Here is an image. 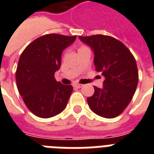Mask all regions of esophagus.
I'll use <instances>...</instances> for the list:
<instances>
[{
  "label": "esophagus",
  "instance_id": "34e87169",
  "mask_svg": "<svg viewBox=\"0 0 154 154\" xmlns=\"http://www.w3.org/2000/svg\"><path fill=\"white\" fill-rule=\"evenodd\" d=\"M82 86H83V85L82 84H77V83L73 84V87H74L75 89H79V88H82Z\"/></svg>",
  "mask_w": 154,
  "mask_h": 154
}]
</instances>
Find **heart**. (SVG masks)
I'll list each match as a JSON object with an SVG mask.
<instances>
[{
  "instance_id": "obj_1",
  "label": "heart",
  "mask_w": 154,
  "mask_h": 154,
  "mask_svg": "<svg viewBox=\"0 0 154 154\" xmlns=\"http://www.w3.org/2000/svg\"><path fill=\"white\" fill-rule=\"evenodd\" d=\"M84 48H86V47L85 46H81L79 48V49H78V50H80V49H84Z\"/></svg>"
}]
</instances>
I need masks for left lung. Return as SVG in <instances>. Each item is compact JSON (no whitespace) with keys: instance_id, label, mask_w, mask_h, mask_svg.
<instances>
[{"instance_id":"obj_1","label":"left lung","mask_w":154,"mask_h":154,"mask_svg":"<svg viewBox=\"0 0 154 154\" xmlns=\"http://www.w3.org/2000/svg\"><path fill=\"white\" fill-rule=\"evenodd\" d=\"M94 52V65L105 77L103 88L94 86L87 98L89 108L105 118L119 116L131 101L138 83L136 60L122 42L106 35L81 37Z\"/></svg>"}]
</instances>
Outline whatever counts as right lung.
<instances>
[{"mask_svg": "<svg viewBox=\"0 0 154 154\" xmlns=\"http://www.w3.org/2000/svg\"><path fill=\"white\" fill-rule=\"evenodd\" d=\"M76 37L44 35L31 42L19 58L16 71L17 89L25 105L37 117H52L67 105L72 86L57 82L54 74L60 69L62 51Z\"/></svg>", "mask_w": 154, "mask_h": 154, "instance_id": "1", "label": "right lung"}]
</instances>
